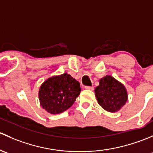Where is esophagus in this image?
<instances>
[{
  "instance_id": "1",
  "label": "esophagus",
  "mask_w": 153,
  "mask_h": 153,
  "mask_svg": "<svg viewBox=\"0 0 153 153\" xmlns=\"http://www.w3.org/2000/svg\"><path fill=\"white\" fill-rule=\"evenodd\" d=\"M85 88L87 90H91V91H93V90H94V87H93V86H85Z\"/></svg>"
}]
</instances>
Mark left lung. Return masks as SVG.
<instances>
[{
  "label": "left lung",
  "mask_w": 153,
  "mask_h": 153,
  "mask_svg": "<svg viewBox=\"0 0 153 153\" xmlns=\"http://www.w3.org/2000/svg\"><path fill=\"white\" fill-rule=\"evenodd\" d=\"M95 96L99 105L111 113L120 111L128 100L124 85L111 75L100 79V85L95 88Z\"/></svg>",
  "instance_id": "1"
}]
</instances>
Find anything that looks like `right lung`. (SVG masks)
Here are the masks:
<instances>
[{
    "label": "right lung",
    "instance_id": "1",
    "mask_svg": "<svg viewBox=\"0 0 153 153\" xmlns=\"http://www.w3.org/2000/svg\"><path fill=\"white\" fill-rule=\"evenodd\" d=\"M81 91L79 82L70 74L53 76L40 87V105L51 114H59L72 106Z\"/></svg>",
    "mask_w": 153,
    "mask_h": 153
}]
</instances>
